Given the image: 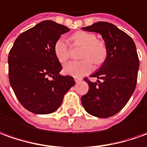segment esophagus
Returning a JSON list of instances; mask_svg holds the SVG:
<instances>
[{
  "label": "esophagus",
  "mask_w": 147,
  "mask_h": 147,
  "mask_svg": "<svg viewBox=\"0 0 147 147\" xmlns=\"http://www.w3.org/2000/svg\"><path fill=\"white\" fill-rule=\"evenodd\" d=\"M82 78H74V81H75L76 82L78 83V82H79L80 81H82Z\"/></svg>",
  "instance_id": "obj_1"
}]
</instances>
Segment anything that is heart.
Instances as JSON below:
<instances>
[{"label": "heart", "mask_w": 147, "mask_h": 147, "mask_svg": "<svg viewBox=\"0 0 147 147\" xmlns=\"http://www.w3.org/2000/svg\"><path fill=\"white\" fill-rule=\"evenodd\" d=\"M73 46L83 47L82 61H71L64 67V73L74 78H82L93 71L94 65L92 61L96 65H100L106 61L108 54L106 44L97 39L94 33L86 31H78L70 37ZM53 51L57 59L64 63L69 58L70 47L67 41L60 37L53 45Z\"/></svg>", "instance_id": "heart-1"}]
</instances>
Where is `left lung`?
Returning a JSON list of instances; mask_svg holds the SVG:
<instances>
[{
    "label": "left lung",
    "mask_w": 147,
    "mask_h": 147,
    "mask_svg": "<svg viewBox=\"0 0 147 147\" xmlns=\"http://www.w3.org/2000/svg\"><path fill=\"white\" fill-rule=\"evenodd\" d=\"M83 30L102 35L108 54L102 65L90 77L102 80L89 85L86 94L81 98L84 109L93 116L109 118L122 110L136 87L139 60L133 39L109 22L99 21Z\"/></svg>",
    "instance_id": "1"
}]
</instances>
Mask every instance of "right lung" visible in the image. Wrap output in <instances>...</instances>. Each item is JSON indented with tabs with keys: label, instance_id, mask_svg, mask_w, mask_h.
<instances>
[{
	"label": "right lung",
	"instance_id": "obj_1",
	"mask_svg": "<svg viewBox=\"0 0 147 147\" xmlns=\"http://www.w3.org/2000/svg\"><path fill=\"white\" fill-rule=\"evenodd\" d=\"M69 31L54 21H41L21 33L10 49V85L20 103L32 113L54 112L75 84L71 76L59 74L62 67L53 51L57 40Z\"/></svg>",
	"mask_w": 147,
	"mask_h": 147
}]
</instances>
